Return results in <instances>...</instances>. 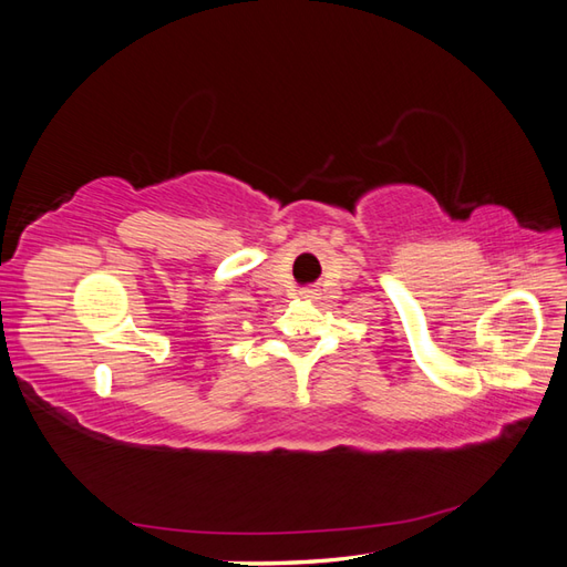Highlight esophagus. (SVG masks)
<instances>
[{
    "label": "esophagus",
    "instance_id": "esophagus-1",
    "mask_svg": "<svg viewBox=\"0 0 567 567\" xmlns=\"http://www.w3.org/2000/svg\"><path fill=\"white\" fill-rule=\"evenodd\" d=\"M300 298H315V291H312V288H302V291H300Z\"/></svg>",
    "mask_w": 567,
    "mask_h": 567
}]
</instances>
